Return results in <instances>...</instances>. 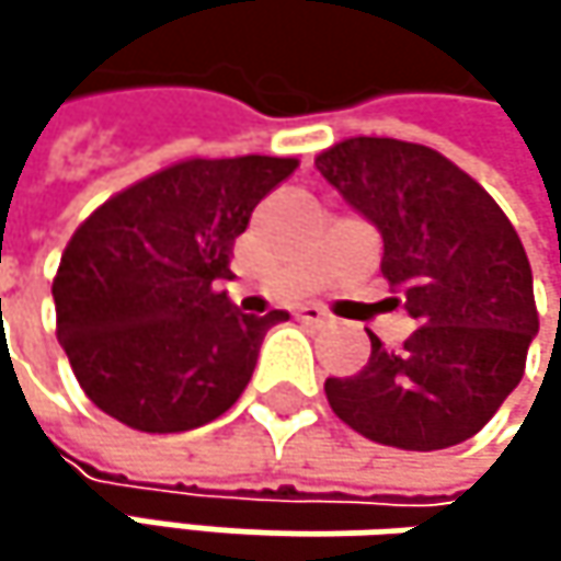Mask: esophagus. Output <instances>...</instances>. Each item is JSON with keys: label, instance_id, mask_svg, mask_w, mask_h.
Listing matches in <instances>:
<instances>
[{"label": "esophagus", "instance_id": "34e87169", "mask_svg": "<svg viewBox=\"0 0 561 561\" xmlns=\"http://www.w3.org/2000/svg\"><path fill=\"white\" fill-rule=\"evenodd\" d=\"M295 314H298L301 321H308V324H328V321H331V314H328L321 305H301Z\"/></svg>", "mask_w": 561, "mask_h": 561}]
</instances>
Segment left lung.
<instances>
[{
  "instance_id": "1",
  "label": "left lung",
  "mask_w": 561,
  "mask_h": 561,
  "mask_svg": "<svg viewBox=\"0 0 561 561\" xmlns=\"http://www.w3.org/2000/svg\"><path fill=\"white\" fill-rule=\"evenodd\" d=\"M314 165L377 227L387 301L419 324L402 347L367 331V367L324 383L331 409L370 442L405 451L471 438L516 390L539 331L513 224L474 178L415 142L357 136Z\"/></svg>"
}]
</instances>
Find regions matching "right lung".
I'll list each match as a JSON object with an SVG mask.
<instances>
[{
    "label": "right lung",
    "mask_w": 561,
    "mask_h": 561,
    "mask_svg": "<svg viewBox=\"0 0 561 561\" xmlns=\"http://www.w3.org/2000/svg\"><path fill=\"white\" fill-rule=\"evenodd\" d=\"M295 159H191L96 207L51 285L57 341L77 383L139 432H187L247 390L260 344L288 311L230 305L233 240Z\"/></svg>",
    "instance_id": "right-lung-1"
}]
</instances>
